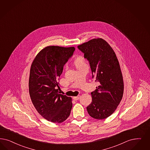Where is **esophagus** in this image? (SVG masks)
<instances>
[{
	"mask_svg": "<svg viewBox=\"0 0 150 150\" xmlns=\"http://www.w3.org/2000/svg\"><path fill=\"white\" fill-rule=\"evenodd\" d=\"M80 98V95H78V96H75V97H73V99H74V100H75V101L79 100Z\"/></svg>",
	"mask_w": 150,
	"mask_h": 150,
	"instance_id": "esophagus-1",
	"label": "esophagus"
}]
</instances>
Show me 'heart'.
<instances>
[{"instance_id": "heart-1", "label": "heart", "mask_w": 150, "mask_h": 150, "mask_svg": "<svg viewBox=\"0 0 150 150\" xmlns=\"http://www.w3.org/2000/svg\"><path fill=\"white\" fill-rule=\"evenodd\" d=\"M74 63H75L76 67L83 66V65H85L86 64L85 60L84 57L83 56H78L75 59Z\"/></svg>"}]
</instances>
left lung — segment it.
Segmentation results:
<instances>
[{"mask_svg": "<svg viewBox=\"0 0 150 150\" xmlns=\"http://www.w3.org/2000/svg\"><path fill=\"white\" fill-rule=\"evenodd\" d=\"M88 61L93 78L98 82L92 92V103L86 108L94 119L108 117L117 109L124 93V81L114 50L102 38L93 39L78 46Z\"/></svg>", "mask_w": 150, "mask_h": 150, "instance_id": "obj_1", "label": "left lung"}]
</instances>
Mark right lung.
<instances>
[{"mask_svg":"<svg viewBox=\"0 0 150 150\" xmlns=\"http://www.w3.org/2000/svg\"><path fill=\"white\" fill-rule=\"evenodd\" d=\"M75 50L74 47H45L31 64L29 80L31 101L42 117L54 123L66 120L72 109L71 98L59 93L58 81Z\"/></svg>","mask_w":150,"mask_h":150,"instance_id":"add662e5","label":"right lung"}]
</instances>
